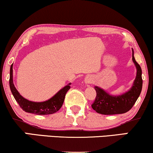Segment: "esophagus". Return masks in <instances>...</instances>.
<instances>
[{
  "label": "esophagus",
  "instance_id": "obj_1",
  "mask_svg": "<svg viewBox=\"0 0 153 153\" xmlns=\"http://www.w3.org/2000/svg\"><path fill=\"white\" fill-rule=\"evenodd\" d=\"M85 81H86V82H90V80H88V79H87V80H85Z\"/></svg>",
  "mask_w": 153,
  "mask_h": 153
}]
</instances>
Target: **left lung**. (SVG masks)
I'll return each mask as SVG.
<instances>
[{
    "label": "left lung",
    "instance_id": "obj_1",
    "mask_svg": "<svg viewBox=\"0 0 153 153\" xmlns=\"http://www.w3.org/2000/svg\"><path fill=\"white\" fill-rule=\"evenodd\" d=\"M132 60L137 68V75L133 85L129 91L119 96H112L101 88L95 87L97 95L91 106L97 113L102 115L125 113L129 111L135 103L140 95L143 87V79L141 68L134 58L133 50Z\"/></svg>",
    "mask_w": 153,
    "mask_h": 153
}]
</instances>
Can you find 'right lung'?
Wrapping results in <instances>:
<instances>
[{"instance_id":"obj_1","label":"right lung","mask_w":153,"mask_h":153,"mask_svg":"<svg viewBox=\"0 0 153 153\" xmlns=\"http://www.w3.org/2000/svg\"><path fill=\"white\" fill-rule=\"evenodd\" d=\"M9 84H10V91L12 92L15 100L22 108V110L26 113L39 115H50V114L55 113L58 111L63 104L66 93L71 88V86H70L71 84L68 85L60 90L58 93H57L53 97L44 102H36L27 100L22 97L15 88L13 81V64L10 66Z\"/></svg>"}]
</instances>
